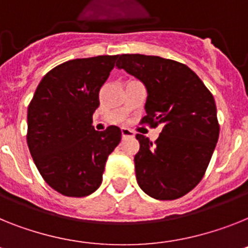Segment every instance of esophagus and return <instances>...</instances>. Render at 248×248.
<instances>
[{
	"instance_id": "esophagus-1",
	"label": "esophagus",
	"mask_w": 248,
	"mask_h": 248,
	"mask_svg": "<svg viewBox=\"0 0 248 248\" xmlns=\"http://www.w3.org/2000/svg\"><path fill=\"white\" fill-rule=\"evenodd\" d=\"M121 135H122V139H124V137H134L135 134L132 132L131 130H128V128H121Z\"/></svg>"
}]
</instances>
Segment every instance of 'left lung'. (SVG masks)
Here are the masks:
<instances>
[{"mask_svg": "<svg viewBox=\"0 0 248 248\" xmlns=\"http://www.w3.org/2000/svg\"><path fill=\"white\" fill-rule=\"evenodd\" d=\"M116 66L146 88L143 124L163 126L154 143L136 135L137 184L151 198H180L201 182L217 145L219 124L213 95L190 68L175 60L122 54Z\"/></svg>", "mask_w": 248, "mask_h": 248, "instance_id": "8db88e82", "label": "left lung"}]
</instances>
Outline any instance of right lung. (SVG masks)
<instances>
[{"instance_id": "obj_1", "label": "right lung", "mask_w": 248, "mask_h": 248, "mask_svg": "<svg viewBox=\"0 0 248 248\" xmlns=\"http://www.w3.org/2000/svg\"><path fill=\"white\" fill-rule=\"evenodd\" d=\"M118 55L73 59L44 76L28 109V146L47 184L66 197H85L99 188L121 130L95 131L92 117L99 89Z\"/></svg>"}]
</instances>
